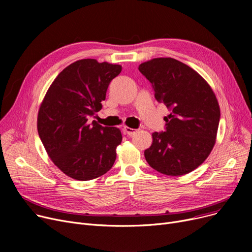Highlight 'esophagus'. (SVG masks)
Masks as SVG:
<instances>
[{
	"label": "esophagus",
	"instance_id": "obj_1",
	"mask_svg": "<svg viewBox=\"0 0 252 252\" xmlns=\"http://www.w3.org/2000/svg\"><path fill=\"white\" fill-rule=\"evenodd\" d=\"M124 131L127 135V136H134L137 133V129L134 128H130L128 126H125L124 127Z\"/></svg>",
	"mask_w": 252,
	"mask_h": 252
}]
</instances>
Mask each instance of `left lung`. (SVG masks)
Segmentation results:
<instances>
[{
    "mask_svg": "<svg viewBox=\"0 0 252 252\" xmlns=\"http://www.w3.org/2000/svg\"><path fill=\"white\" fill-rule=\"evenodd\" d=\"M151 83L155 99L170 110L165 130L152 134L144 155L149 165L167 176H183L197 168L213 150L220 110L205 79L174 58H154L139 65Z\"/></svg>",
    "mask_w": 252,
    "mask_h": 252,
    "instance_id": "obj_1",
    "label": "left lung"
}]
</instances>
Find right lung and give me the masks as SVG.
Listing matches in <instances>:
<instances>
[{"label": "right lung", "instance_id": "add662e5", "mask_svg": "<svg viewBox=\"0 0 252 252\" xmlns=\"http://www.w3.org/2000/svg\"><path fill=\"white\" fill-rule=\"evenodd\" d=\"M121 71L117 64L77 60L47 91L37 114L38 136L53 163L66 176L90 181L112 167L123 140L121 129L88 121L101 110L110 82Z\"/></svg>", "mask_w": 252, "mask_h": 252}]
</instances>
